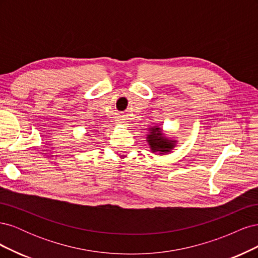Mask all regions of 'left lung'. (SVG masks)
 <instances>
[{
  "mask_svg": "<svg viewBox=\"0 0 258 258\" xmlns=\"http://www.w3.org/2000/svg\"><path fill=\"white\" fill-rule=\"evenodd\" d=\"M148 131L150 132L146 136V141L151 147V152L158 153L160 155H165L172 152L177 143L176 140L168 138L163 134V130L158 126L148 128Z\"/></svg>",
  "mask_w": 258,
  "mask_h": 258,
  "instance_id": "left-lung-1",
  "label": "left lung"
}]
</instances>
